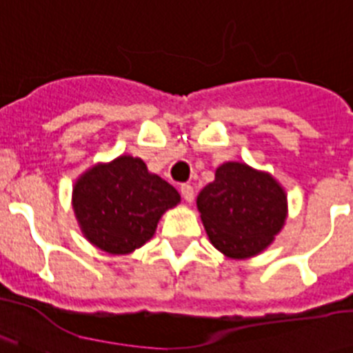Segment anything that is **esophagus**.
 Here are the masks:
<instances>
[{
  "label": "esophagus",
  "mask_w": 353,
  "mask_h": 353,
  "mask_svg": "<svg viewBox=\"0 0 353 353\" xmlns=\"http://www.w3.org/2000/svg\"><path fill=\"white\" fill-rule=\"evenodd\" d=\"M181 195H183V199L186 200L188 203H192L193 199H195V192H193L192 184H183V186H181Z\"/></svg>",
  "instance_id": "esophagus-1"
}]
</instances>
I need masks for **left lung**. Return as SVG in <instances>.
<instances>
[{
	"mask_svg": "<svg viewBox=\"0 0 353 353\" xmlns=\"http://www.w3.org/2000/svg\"><path fill=\"white\" fill-rule=\"evenodd\" d=\"M210 243L230 259L261 254L288 219V193L275 177L243 161H225L196 196Z\"/></svg>",
	"mask_w": 353,
	"mask_h": 353,
	"instance_id": "8db88e82",
	"label": "left lung"
}]
</instances>
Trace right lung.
I'll list each match as a JSON object with an SVG mask.
<instances>
[{
	"label": "right lung",
	"instance_id": "right-lung-1",
	"mask_svg": "<svg viewBox=\"0 0 353 353\" xmlns=\"http://www.w3.org/2000/svg\"><path fill=\"white\" fill-rule=\"evenodd\" d=\"M179 202L176 188L132 154L94 163L72 184L71 203L81 233L113 256L143 247L160 217Z\"/></svg>",
	"mask_w": 353,
	"mask_h": 353
}]
</instances>
